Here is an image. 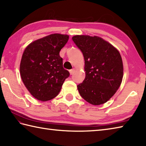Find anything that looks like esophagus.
<instances>
[{"label":"esophagus","mask_w":146,"mask_h":146,"mask_svg":"<svg viewBox=\"0 0 146 146\" xmlns=\"http://www.w3.org/2000/svg\"><path fill=\"white\" fill-rule=\"evenodd\" d=\"M75 69H72V70H70V75H73V74L75 73Z\"/></svg>","instance_id":"34e87169"}]
</instances>
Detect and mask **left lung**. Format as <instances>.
I'll list each match as a JSON object with an SVG mask.
<instances>
[{
  "mask_svg": "<svg viewBox=\"0 0 146 146\" xmlns=\"http://www.w3.org/2000/svg\"><path fill=\"white\" fill-rule=\"evenodd\" d=\"M72 40L85 60V78L77 85L80 94L91 104L105 103L121 84L123 66L120 54L99 36L75 35Z\"/></svg>",
  "mask_w": 146,
  "mask_h": 146,
  "instance_id": "1",
  "label": "left lung"
}]
</instances>
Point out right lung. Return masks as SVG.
Listing matches in <instances>:
<instances>
[{"mask_svg": "<svg viewBox=\"0 0 146 146\" xmlns=\"http://www.w3.org/2000/svg\"><path fill=\"white\" fill-rule=\"evenodd\" d=\"M69 36L54 33L31 42L26 47L20 63V75L28 90L36 99L55 98L70 73L59 56Z\"/></svg>", "mask_w": 146, "mask_h": 146, "instance_id": "right-lung-1", "label": "right lung"}]
</instances>
